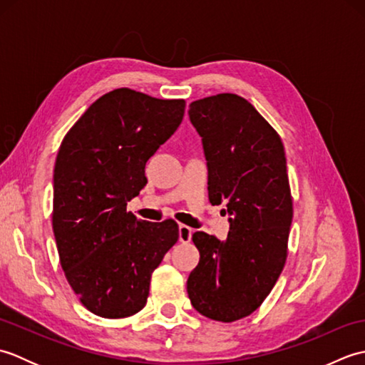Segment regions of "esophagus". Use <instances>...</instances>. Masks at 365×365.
Wrapping results in <instances>:
<instances>
[{"label": "esophagus", "mask_w": 365, "mask_h": 365, "mask_svg": "<svg viewBox=\"0 0 365 365\" xmlns=\"http://www.w3.org/2000/svg\"><path fill=\"white\" fill-rule=\"evenodd\" d=\"M191 237H192V229L185 226V224H180V226H178V240H180L182 243H190Z\"/></svg>", "instance_id": "obj_1"}]
</instances>
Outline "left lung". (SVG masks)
<instances>
[{
    "label": "left lung",
    "instance_id": "obj_1",
    "mask_svg": "<svg viewBox=\"0 0 365 365\" xmlns=\"http://www.w3.org/2000/svg\"><path fill=\"white\" fill-rule=\"evenodd\" d=\"M188 114L202 138L208 199L226 204L230 230L224 242L192 234L200 259L187 290L199 314L230 323L260 307L285 265L293 218L285 150L276 130L237 94L196 100Z\"/></svg>",
    "mask_w": 365,
    "mask_h": 365
}]
</instances>
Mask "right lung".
Masks as SVG:
<instances>
[{"label":"right lung","instance_id":"add662e5","mask_svg":"<svg viewBox=\"0 0 365 365\" xmlns=\"http://www.w3.org/2000/svg\"><path fill=\"white\" fill-rule=\"evenodd\" d=\"M185 100L128 88L92 103L61 143L53 175V232L61 267L83 306L103 319L141 311L150 277L178 240L174 220L127 212L145 163L180 125Z\"/></svg>","mask_w":365,"mask_h":365}]
</instances>
